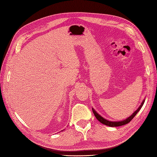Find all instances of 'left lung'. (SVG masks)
Returning a JSON list of instances; mask_svg holds the SVG:
<instances>
[{
	"mask_svg": "<svg viewBox=\"0 0 157 157\" xmlns=\"http://www.w3.org/2000/svg\"><path fill=\"white\" fill-rule=\"evenodd\" d=\"M144 101H143L141 105L140 106V107L137 110H136V111L134 113H133V114L131 116L129 117L128 119L123 120V121H122L114 122V121H108V120H106L105 119L102 117L101 115H99L98 113L94 111V109H92V111H93V113H94V115H95L96 118L97 119L98 121L101 122V123H102V124H105L106 125H108V126H110V127H117V126H121V125H125V124H127V123H129L130 121H131L132 119L134 117L136 116V115L138 113V112L140 111V109L142 108V106H143V105H144Z\"/></svg>",
	"mask_w": 157,
	"mask_h": 157,
	"instance_id": "8db88e82",
	"label": "left lung"
}]
</instances>
